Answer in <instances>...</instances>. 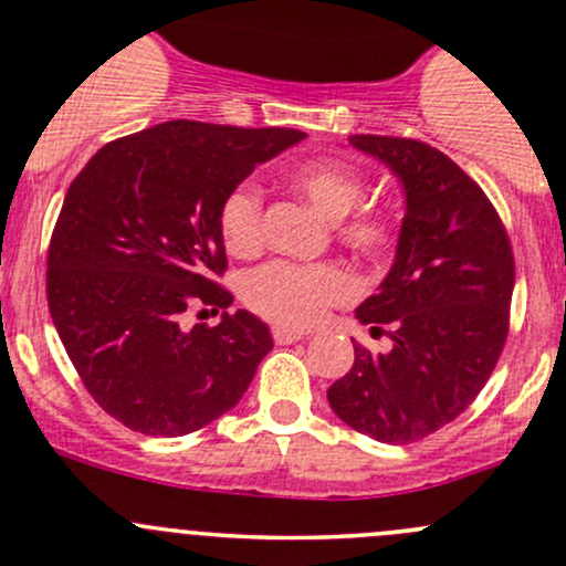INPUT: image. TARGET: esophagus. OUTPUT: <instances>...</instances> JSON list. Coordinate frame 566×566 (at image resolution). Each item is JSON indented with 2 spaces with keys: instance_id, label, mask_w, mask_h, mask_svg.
<instances>
[{
  "instance_id": "obj_1",
  "label": "esophagus",
  "mask_w": 566,
  "mask_h": 566,
  "mask_svg": "<svg viewBox=\"0 0 566 566\" xmlns=\"http://www.w3.org/2000/svg\"><path fill=\"white\" fill-rule=\"evenodd\" d=\"M271 335H273V340H276L279 346L282 344H295V340H301V338H306L308 333H303V331H293V327H282V325H276L271 331Z\"/></svg>"
}]
</instances>
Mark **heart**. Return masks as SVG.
<instances>
[{
    "label": "heart",
    "instance_id": "b5f03b06",
    "mask_svg": "<svg viewBox=\"0 0 566 566\" xmlns=\"http://www.w3.org/2000/svg\"><path fill=\"white\" fill-rule=\"evenodd\" d=\"M290 185L327 220H335V239L359 258H381L397 239V212L387 203L357 207L365 196V177L344 160L322 158L290 174ZM222 244L247 258L263 244V192L254 182H239L226 192L217 212ZM354 293V282L340 265L271 260L244 279V303L282 327H312L335 303Z\"/></svg>",
    "mask_w": 566,
    "mask_h": 566
}]
</instances>
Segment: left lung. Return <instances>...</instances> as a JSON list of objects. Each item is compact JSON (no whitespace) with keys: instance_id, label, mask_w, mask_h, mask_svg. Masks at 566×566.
<instances>
[{"instance_id":"1","label":"left lung","mask_w":566,"mask_h":566,"mask_svg":"<svg viewBox=\"0 0 566 566\" xmlns=\"http://www.w3.org/2000/svg\"><path fill=\"white\" fill-rule=\"evenodd\" d=\"M406 190L395 263L357 319L392 349L354 344L327 402L378 443H416L468 411L492 376L507 327L515 265L500 214L449 155L402 136L354 134Z\"/></svg>"}]
</instances>
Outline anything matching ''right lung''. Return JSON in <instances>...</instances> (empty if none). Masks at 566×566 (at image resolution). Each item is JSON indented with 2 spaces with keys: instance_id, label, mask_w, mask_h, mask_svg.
Returning <instances> with one entry per match:
<instances>
[{
  "instance_id": "right-lung-1",
  "label": "right lung",
  "mask_w": 566,
  "mask_h": 566,
  "mask_svg": "<svg viewBox=\"0 0 566 566\" xmlns=\"http://www.w3.org/2000/svg\"><path fill=\"white\" fill-rule=\"evenodd\" d=\"M295 128L169 120L109 142L74 177L48 247V306L93 400L128 430L179 438L231 411L273 349L265 322L228 308L217 212Z\"/></svg>"
}]
</instances>
